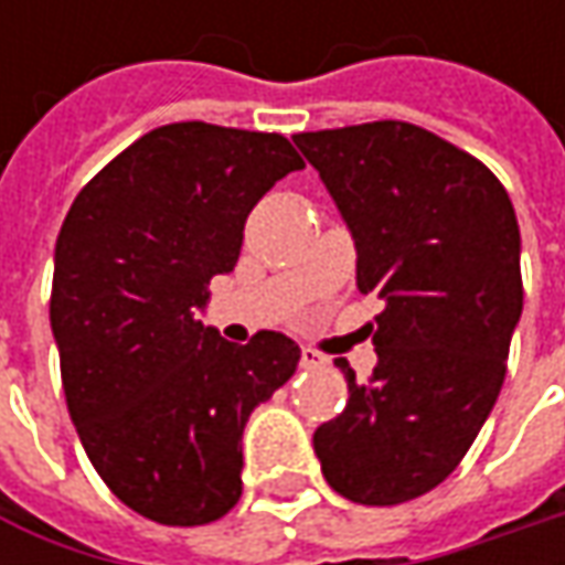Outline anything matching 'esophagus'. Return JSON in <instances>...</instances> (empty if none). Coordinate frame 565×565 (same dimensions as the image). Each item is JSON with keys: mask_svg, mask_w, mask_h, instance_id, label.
I'll return each instance as SVG.
<instances>
[{"mask_svg": "<svg viewBox=\"0 0 565 565\" xmlns=\"http://www.w3.org/2000/svg\"><path fill=\"white\" fill-rule=\"evenodd\" d=\"M327 364V359L320 355V352H315V349H301V367L305 371H317V367H323Z\"/></svg>", "mask_w": 565, "mask_h": 565, "instance_id": "esophagus-1", "label": "esophagus"}]
</instances>
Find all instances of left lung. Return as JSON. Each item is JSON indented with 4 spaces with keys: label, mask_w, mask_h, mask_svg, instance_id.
<instances>
[{
    "label": "left lung",
    "mask_w": 565,
    "mask_h": 565,
    "mask_svg": "<svg viewBox=\"0 0 565 565\" xmlns=\"http://www.w3.org/2000/svg\"><path fill=\"white\" fill-rule=\"evenodd\" d=\"M295 143L359 248V289L383 298L377 367L349 361L342 415L315 430L327 484L396 507L456 471L500 396L522 317L519 223L481 160L412 121L301 131Z\"/></svg>",
    "instance_id": "obj_1"
}]
</instances>
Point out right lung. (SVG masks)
Segmentation results:
<instances>
[{
	"instance_id": "add662e5",
	"label": "right lung",
	"mask_w": 565,
	"mask_h": 565,
	"mask_svg": "<svg viewBox=\"0 0 565 565\" xmlns=\"http://www.w3.org/2000/svg\"><path fill=\"white\" fill-rule=\"evenodd\" d=\"M305 160L282 135L172 121L81 188L55 238L50 323L87 459L128 510L206 525L242 497V430L301 349L198 320L254 204Z\"/></svg>"
}]
</instances>
